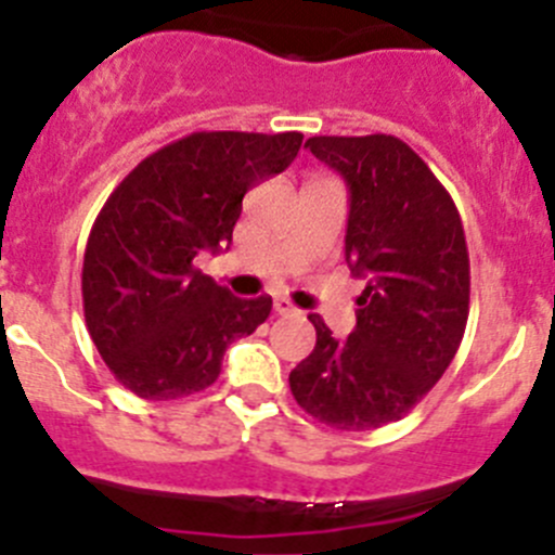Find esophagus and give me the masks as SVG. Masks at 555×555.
Masks as SVG:
<instances>
[{
  "label": "esophagus",
  "instance_id": "esophagus-1",
  "mask_svg": "<svg viewBox=\"0 0 555 555\" xmlns=\"http://www.w3.org/2000/svg\"><path fill=\"white\" fill-rule=\"evenodd\" d=\"M274 313H278V315H297L299 310L294 308V305L288 302L286 297H278V299H274Z\"/></svg>",
  "mask_w": 555,
  "mask_h": 555
}]
</instances>
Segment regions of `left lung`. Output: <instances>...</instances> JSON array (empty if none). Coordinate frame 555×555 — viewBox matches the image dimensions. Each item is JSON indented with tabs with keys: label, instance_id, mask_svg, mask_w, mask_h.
I'll return each instance as SVG.
<instances>
[{
	"label": "left lung",
	"instance_id": "obj_1",
	"mask_svg": "<svg viewBox=\"0 0 555 555\" xmlns=\"http://www.w3.org/2000/svg\"><path fill=\"white\" fill-rule=\"evenodd\" d=\"M305 146L346 179V261L367 286L346 340L308 315L315 348L288 384L313 420L373 430L409 414L455 360L472 292L466 234L452 195L405 141L313 135Z\"/></svg>",
	"mask_w": 555,
	"mask_h": 555
}]
</instances>
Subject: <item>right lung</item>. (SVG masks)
<instances>
[{
  "label": "right lung",
  "instance_id": "obj_1",
  "mask_svg": "<svg viewBox=\"0 0 555 555\" xmlns=\"http://www.w3.org/2000/svg\"><path fill=\"white\" fill-rule=\"evenodd\" d=\"M299 146L294 130H202L116 184L89 231L81 294L89 335L125 389L144 400L202 392L225 348L267 321L272 297H234L193 261L231 242L247 190L286 171Z\"/></svg>",
  "mask_w": 555,
  "mask_h": 555
}]
</instances>
